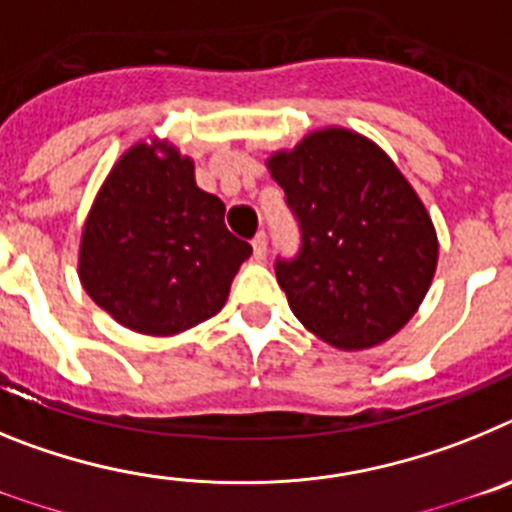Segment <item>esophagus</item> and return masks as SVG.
I'll list each match as a JSON object with an SVG mask.
<instances>
[{
	"label": "esophagus",
	"instance_id": "1",
	"mask_svg": "<svg viewBox=\"0 0 512 512\" xmlns=\"http://www.w3.org/2000/svg\"><path fill=\"white\" fill-rule=\"evenodd\" d=\"M266 233H256L253 235V241H251V246H253V256H256V259H264L266 256Z\"/></svg>",
	"mask_w": 512,
	"mask_h": 512
}]
</instances>
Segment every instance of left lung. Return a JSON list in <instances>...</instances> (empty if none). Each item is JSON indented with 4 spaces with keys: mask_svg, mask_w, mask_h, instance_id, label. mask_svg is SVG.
Here are the masks:
<instances>
[{
    "mask_svg": "<svg viewBox=\"0 0 512 512\" xmlns=\"http://www.w3.org/2000/svg\"><path fill=\"white\" fill-rule=\"evenodd\" d=\"M300 225L277 282L295 318L343 351L387 341L431 287L438 238L392 158L364 135L325 128L266 161Z\"/></svg>",
    "mask_w": 512,
    "mask_h": 512,
    "instance_id": "left-lung-1",
    "label": "left lung"
}]
</instances>
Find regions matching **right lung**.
Wrapping results in <instances>:
<instances>
[{
  "mask_svg": "<svg viewBox=\"0 0 512 512\" xmlns=\"http://www.w3.org/2000/svg\"><path fill=\"white\" fill-rule=\"evenodd\" d=\"M225 205L166 143H135L104 179L84 223L79 279L125 328L174 336L225 305L251 246L225 228Z\"/></svg>",
  "mask_w": 512,
  "mask_h": 512,
  "instance_id": "obj_1",
  "label": "right lung"
}]
</instances>
